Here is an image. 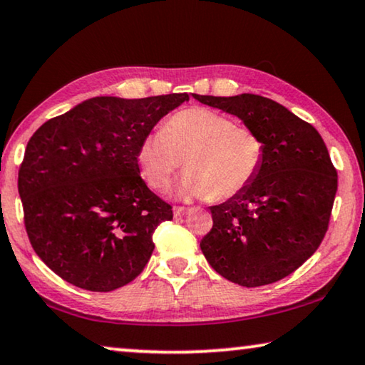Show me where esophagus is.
Wrapping results in <instances>:
<instances>
[{"mask_svg": "<svg viewBox=\"0 0 365 365\" xmlns=\"http://www.w3.org/2000/svg\"><path fill=\"white\" fill-rule=\"evenodd\" d=\"M187 212H189V207H181V205H176V207L173 209L174 217H182V215H186Z\"/></svg>", "mask_w": 365, "mask_h": 365, "instance_id": "1", "label": "esophagus"}]
</instances>
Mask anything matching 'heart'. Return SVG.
Returning <instances> with one entry per match:
<instances>
[{"mask_svg": "<svg viewBox=\"0 0 365 365\" xmlns=\"http://www.w3.org/2000/svg\"><path fill=\"white\" fill-rule=\"evenodd\" d=\"M263 143L255 131L207 108H187L141 140L138 165L145 181L163 189L186 163L171 194L178 199L225 200L255 179Z\"/></svg>", "mask_w": 365, "mask_h": 365, "instance_id": "b5f03b06", "label": "heart"}]
</instances>
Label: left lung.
<instances>
[{
    "label": "left lung",
    "instance_id": "1",
    "mask_svg": "<svg viewBox=\"0 0 365 365\" xmlns=\"http://www.w3.org/2000/svg\"><path fill=\"white\" fill-rule=\"evenodd\" d=\"M235 115L263 143L257 176L240 194L212 205V229L200 240L205 260L229 282L253 288L299 268L324 239L337 173L313 125L267 97L192 95Z\"/></svg>",
    "mask_w": 365,
    "mask_h": 365
}]
</instances>
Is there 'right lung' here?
Wrapping results in <instances>:
<instances>
[{
    "label": "right lung",
    "mask_w": 365,
    "mask_h": 365,
    "mask_svg": "<svg viewBox=\"0 0 365 365\" xmlns=\"http://www.w3.org/2000/svg\"><path fill=\"white\" fill-rule=\"evenodd\" d=\"M187 93L93 97L31 136L18 176L34 252L66 282L112 292L143 272L171 205L140 176L138 148Z\"/></svg>",
    "instance_id": "right-lung-1"
}]
</instances>
